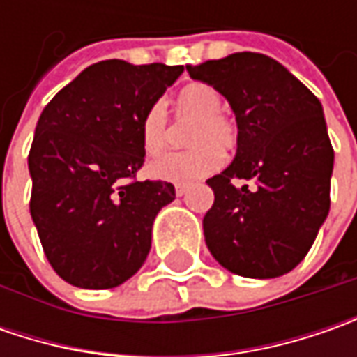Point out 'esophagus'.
<instances>
[{
	"label": "esophagus",
	"mask_w": 357,
	"mask_h": 357,
	"mask_svg": "<svg viewBox=\"0 0 357 357\" xmlns=\"http://www.w3.org/2000/svg\"><path fill=\"white\" fill-rule=\"evenodd\" d=\"M186 190H188V186H185V185L174 186V192H176V197H183V195H186Z\"/></svg>",
	"instance_id": "34e87169"
}]
</instances>
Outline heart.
Segmentation results:
<instances>
[{
  "mask_svg": "<svg viewBox=\"0 0 357 357\" xmlns=\"http://www.w3.org/2000/svg\"><path fill=\"white\" fill-rule=\"evenodd\" d=\"M225 101L213 85L190 83L174 99L178 121H195L188 130V151L169 153L149 165V174L157 181L190 185L208 176L222 165V153H230L238 143L236 125L222 115ZM169 139V121L162 105H151L141 119V144L146 157H157Z\"/></svg>",
  "mask_w": 357,
  "mask_h": 357,
  "instance_id": "obj_1",
  "label": "heart"
}]
</instances>
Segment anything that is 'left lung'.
Returning a JSON list of instances; mask_svg holds the SVG:
<instances>
[{"instance_id":"left-lung-1","label":"left lung","mask_w":357,"mask_h":357,"mask_svg":"<svg viewBox=\"0 0 357 357\" xmlns=\"http://www.w3.org/2000/svg\"><path fill=\"white\" fill-rule=\"evenodd\" d=\"M236 115L232 165L206 181V246L220 266L246 278H276L312 248L330 211L334 149L322 105L284 65L262 53H232L188 65ZM244 180L236 187L234 181Z\"/></svg>"}]
</instances>
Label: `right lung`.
Segmentation results:
<instances>
[{
  "label": "right lung",
  "instance_id": "add662e5",
  "mask_svg": "<svg viewBox=\"0 0 357 357\" xmlns=\"http://www.w3.org/2000/svg\"><path fill=\"white\" fill-rule=\"evenodd\" d=\"M183 65L99 61L43 109L29 151V211L49 264L77 288H115L143 266L165 181H137L141 119Z\"/></svg>",
  "mask_w": 357,
  "mask_h": 357
}]
</instances>
